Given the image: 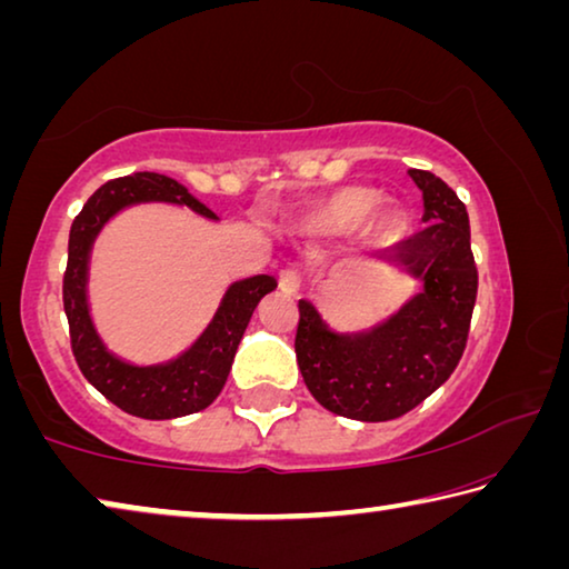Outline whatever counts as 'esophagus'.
Wrapping results in <instances>:
<instances>
[{
	"label": "esophagus",
	"mask_w": 569,
	"mask_h": 569,
	"mask_svg": "<svg viewBox=\"0 0 569 569\" xmlns=\"http://www.w3.org/2000/svg\"><path fill=\"white\" fill-rule=\"evenodd\" d=\"M278 286H281L283 293H298V288H301V276H298L293 268H286V271L278 276Z\"/></svg>",
	"instance_id": "esophagus-1"
}]
</instances>
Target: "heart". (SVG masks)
<instances>
[{"mask_svg":"<svg viewBox=\"0 0 569 569\" xmlns=\"http://www.w3.org/2000/svg\"><path fill=\"white\" fill-rule=\"evenodd\" d=\"M379 206V192L371 188H343L336 192V196L323 206L319 213V220H316V228L321 233L329 236H339V233H349L359 223H363L373 208ZM399 218L391 210H383L381 216L373 218L371 223V233L373 236H389L393 228H397Z\"/></svg>","mask_w":569,"mask_h":569,"instance_id":"obj_1","label":"heart"}]
</instances>
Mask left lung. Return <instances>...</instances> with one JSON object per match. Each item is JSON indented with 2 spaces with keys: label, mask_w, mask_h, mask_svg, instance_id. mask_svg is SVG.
<instances>
[{
  "label": "left lung",
  "mask_w": 569,
  "mask_h": 569,
  "mask_svg": "<svg viewBox=\"0 0 569 569\" xmlns=\"http://www.w3.org/2000/svg\"><path fill=\"white\" fill-rule=\"evenodd\" d=\"M427 226L381 253L423 288L363 331H333L311 301H298L296 361L313 399L339 417L389 421L431 397L465 353L477 301L469 216L445 180L409 170Z\"/></svg>",
  "instance_id": "left-lung-1"
}]
</instances>
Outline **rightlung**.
Wrapping results in <instances>:
<instances>
[{
	"instance_id": "1",
	"label": "right lung",
	"mask_w": 569,
	"mask_h": 569,
	"mask_svg": "<svg viewBox=\"0 0 569 569\" xmlns=\"http://www.w3.org/2000/svg\"><path fill=\"white\" fill-rule=\"evenodd\" d=\"M140 203L186 206L198 216L218 220L208 206L190 196L186 186L160 172H132L104 182L84 203L70 228L67 271L62 286L64 313L70 321L74 361L94 389L114 407L140 419H178L203 411L226 387L238 343L256 306L266 293L276 291L273 276H253L228 286L213 321L196 343L162 363L138 366L114 356L94 329L88 298L90 256L100 230L124 208Z\"/></svg>"
}]
</instances>
